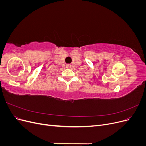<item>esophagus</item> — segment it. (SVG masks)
<instances>
[{
    "label": "esophagus",
    "instance_id": "obj_1",
    "mask_svg": "<svg viewBox=\"0 0 146 146\" xmlns=\"http://www.w3.org/2000/svg\"><path fill=\"white\" fill-rule=\"evenodd\" d=\"M66 68H67V69H70V68H71V65H70V64H67V65H66Z\"/></svg>",
    "mask_w": 146,
    "mask_h": 146
}]
</instances>
